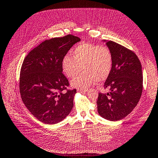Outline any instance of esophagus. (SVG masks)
Wrapping results in <instances>:
<instances>
[{"label": "esophagus", "mask_w": 158, "mask_h": 158, "mask_svg": "<svg viewBox=\"0 0 158 158\" xmlns=\"http://www.w3.org/2000/svg\"><path fill=\"white\" fill-rule=\"evenodd\" d=\"M88 92V89H77V92H81V93H83V92Z\"/></svg>", "instance_id": "obj_1"}]
</instances>
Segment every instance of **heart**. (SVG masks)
Wrapping results in <instances>:
<instances>
[{
  "label": "heart",
  "mask_w": 158,
  "mask_h": 158,
  "mask_svg": "<svg viewBox=\"0 0 158 158\" xmlns=\"http://www.w3.org/2000/svg\"><path fill=\"white\" fill-rule=\"evenodd\" d=\"M73 56L66 55L62 61L64 73L73 78L81 70L84 72L71 81L73 87L84 89L96 81L103 82L111 72L113 58L112 52L106 46L92 43H81L75 47Z\"/></svg>",
  "instance_id": "1"
}]
</instances>
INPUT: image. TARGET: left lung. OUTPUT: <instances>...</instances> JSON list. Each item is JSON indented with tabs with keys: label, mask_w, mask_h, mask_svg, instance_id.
I'll return each mask as SVG.
<instances>
[{
	"label": "left lung",
	"mask_w": 158,
	"mask_h": 158,
	"mask_svg": "<svg viewBox=\"0 0 158 158\" xmlns=\"http://www.w3.org/2000/svg\"><path fill=\"white\" fill-rule=\"evenodd\" d=\"M112 52L111 72L104 84L107 93H99L97 109L109 121L126 117L138 104L143 92V73L136 55L125 47L111 41H103Z\"/></svg>",
	"instance_id": "left-lung-1"
}]
</instances>
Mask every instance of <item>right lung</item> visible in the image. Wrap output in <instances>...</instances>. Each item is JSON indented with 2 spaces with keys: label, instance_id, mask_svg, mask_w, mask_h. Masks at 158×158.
Here are the masks:
<instances>
[{
  "label": "right lung",
  "instance_id": "1",
  "mask_svg": "<svg viewBox=\"0 0 158 158\" xmlns=\"http://www.w3.org/2000/svg\"><path fill=\"white\" fill-rule=\"evenodd\" d=\"M81 41L71 35L41 43L23 60L19 92L29 111L40 122L55 124L69 115L77 91L67 89L62 61L73 45Z\"/></svg>",
  "mask_w": 158,
  "mask_h": 158
}]
</instances>
